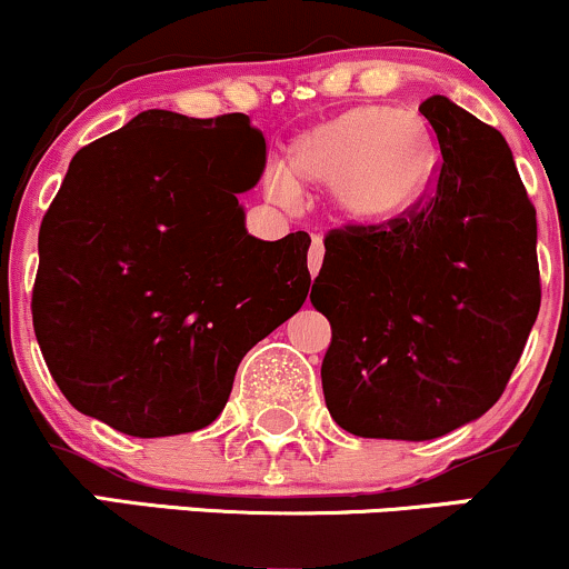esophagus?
Returning <instances> with one entry per match:
<instances>
[{"label": "esophagus", "mask_w": 569, "mask_h": 569, "mask_svg": "<svg viewBox=\"0 0 569 569\" xmlns=\"http://www.w3.org/2000/svg\"><path fill=\"white\" fill-rule=\"evenodd\" d=\"M321 264H323V238H321V234H312L310 253H307V267H310V276L312 278L318 276Z\"/></svg>", "instance_id": "34e87169"}]
</instances>
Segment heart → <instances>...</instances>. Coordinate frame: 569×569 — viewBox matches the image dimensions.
Segmentation results:
<instances>
[{"instance_id":"heart-1","label":"heart","mask_w":569,"mask_h":569,"mask_svg":"<svg viewBox=\"0 0 569 569\" xmlns=\"http://www.w3.org/2000/svg\"><path fill=\"white\" fill-rule=\"evenodd\" d=\"M430 173V139L417 117L358 107L291 143L289 173H264L267 198L291 206L299 187H331L337 211L356 224H382L407 211Z\"/></svg>"}]
</instances>
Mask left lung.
Here are the masks:
<instances>
[{
  "instance_id": "obj_1",
  "label": "left lung",
  "mask_w": 569,
  "mask_h": 569,
  "mask_svg": "<svg viewBox=\"0 0 569 569\" xmlns=\"http://www.w3.org/2000/svg\"><path fill=\"white\" fill-rule=\"evenodd\" d=\"M441 162L426 202L326 234L310 302L331 323L321 380L339 428L428 441L502 396L540 310L538 221L500 130L420 103Z\"/></svg>"
}]
</instances>
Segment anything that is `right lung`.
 I'll return each instance as SVG.
<instances>
[{
	"label": "right lung",
	"instance_id": "obj_1",
	"mask_svg": "<svg viewBox=\"0 0 569 569\" xmlns=\"http://www.w3.org/2000/svg\"><path fill=\"white\" fill-rule=\"evenodd\" d=\"M246 114L166 109L82 147L39 227L34 335L82 415L139 439L211 426L234 371L310 289L307 232L259 240L264 171Z\"/></svg>",
	"mask_w": 569,
	"mask_h": 569
}]
</instances>
